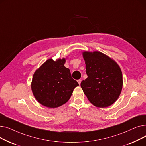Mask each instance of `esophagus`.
<instances>
[{"label": "esophagus", "mask_w": 146, "mask_h": 146, "mask_svg": "<svg viewBox=\"0 0 146 146\" xmlns=\"http://www.w3.org/2000/svg\"><path fill=\"white\" fill-rule=\"evenodd\" d=\"M81 81H82V80H81L80 79H79V80H78V83L79 84V85H80V83H81Z\"/></svg>", "instance_id": "obj_1"}]
</instances>
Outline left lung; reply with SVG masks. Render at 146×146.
Segmentation results:
<instances>
[{
  "mask_svg": "<svg viewBox=\"0 0 146 146\" xmlns=\"http://www.w3.org/2000/svg\"><path fill=\"white\" fill-rule=\"evenodd\" d=\"M88 78L80 86L90 103L99 108L108 107L119 98L122 89V74L118 64L99 51H84Z\"/></svg>",
  "mask_w": 146,
  "mask_h": 146,
  "instance_id": "left-lung-1",
  "label": "left lung"
}]
</instances>
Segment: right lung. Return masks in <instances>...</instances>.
Listing matches in <instances>:
<instances>
[{
  "label": "right lung",
  "instance_id": "1",
  "mask_svg": "<svg viewBox=\"0 0 146 146\" xmlns=\"http://www.w3.org/2000/svg\"><path fill=\"white\" fill-rule=\"evenodd\" d=\"M66 59H48L35 72L31 82L33 95L38 102L48 108L66 103L79 84L64 66Z\"/></svg>",
  "mask_w": 146,
  "mask_h": 146
}]
</instances>
